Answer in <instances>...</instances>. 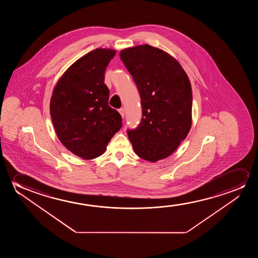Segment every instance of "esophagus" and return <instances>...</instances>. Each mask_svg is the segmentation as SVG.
Returning a JSON list of instances; mask_svg holds the SVG:
<instances>
[{
	"label": "esophagus",
	"mask_w": 258,
	"mask_h": 258,
	"mask_svg": "<svg viewBox=\"0 0 258 258\" xmlns=\"http://www.w3.org/2000/svg\"><path fill=\"white\" fill-rule=\"evenodd\" d=\"M119 113H120L121 117L124 118V115H125V110H124V108H120V109H119Z\"/></svg>",
	"instance_id": "34e87169"
}]
</instances>
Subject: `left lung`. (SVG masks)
Returning a JSON list of instances; mask_svg holds the SVG:
<instances>
[{"mask_svg": "<svg viewBox=\"0 0 258 258\" xmlns=\"http://www.w3.org/2000/svg\"><path fill=\"white\" fill-rule=\"evenodd\" d=\"M120 57L141 99V121L127 130V137L142 159L152 162L165 159L190 130V82L175 59L147 44L122 50Z\"/></svg>", "mask_w": 258, "mask_h": 258, "instance_id": "8db88e82", "label": "left lung"}]
</instances>
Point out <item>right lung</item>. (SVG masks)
<instances>
[{
    "label": "right lung",
    "instance_id": "obj_1",
    "mask_svg": "<svg viewBox=\"0 0 258 258\" xmlns=\"http://www.w3.org/2000/svg\"><path fill=\"white\" fill-rule=\"evenodd\" d=\"M115 50L91 51L68 69L57 83L50 114L57 137L75 155L95 159L122 126L117 110L108 106L105 71Z\"/></svg>",
    "mask_w": 258,
    "mask_h": 258
}]
</instances>
